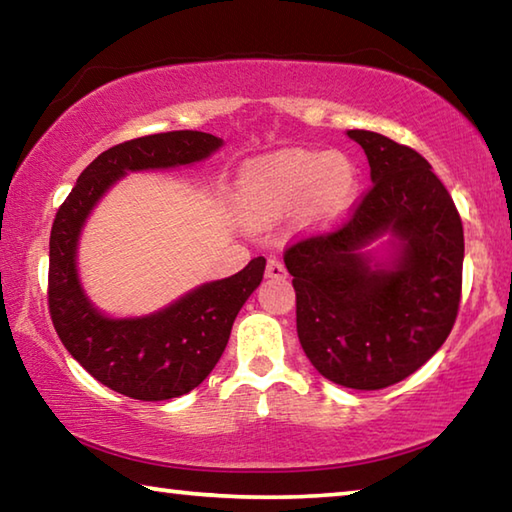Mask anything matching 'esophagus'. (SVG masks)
Here are the masks:
<instances>
[{
  "label": "esophagus",
  "mask_w": 512,
  "mask_h": 512,
  "mask_svg": "<svg viewBox=\"0 0 512 512\" xmlns=\"http://www.w3.org/2000/svg\"><path fill=\"white\" fill-rule=\"evenodd\" d=\"M266 277H273V280H284V277H287V268H284L282 262H277V259H268Z\"/></svg>",
  "instance_id": "34e87169"
}]
</instances>
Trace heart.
<instances>
[{
  "instance_id": "obj_1",
  "label": "heart",
  "mask_w": 512,
  "mask_h": 512,
  "mask_svg": "<svg viewBox=\"0 0 512 512\" xmlns=\"http://www.w3.org/2000/svg\"><path fill=\"white\" fill-rule=\"evenodd\" d=\"M359 171L339 151H284L241 171L239 205L250 225H271L293 212L305 230H323L348 212Z\"/></svg>"
}]
</instances>
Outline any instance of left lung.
Returning <instances> with one entry per match:
<instances>
[{
  "label": "left lung",
  "instance_id": "1",
  "mask_svg": "<svg viewBox=\"0 0 512 512\" xmlns=\"http://www.w3.org/2000/svg\"><path fill=\"white\" fill-rule=\"evenodd\" d=\"M372 187L341 230L284 255L298 339L334 384L379 391L427 363L452 332L463 275V223L431 164L372 131H348Z\"/></svg>",
  "mask_w": 512,
  "mask_h": 512
}]
</instances>
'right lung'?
<instances>
[{"label":"right lung","mask_w":512,"mask_h":512,"mask_svg":"<svg viewBox=\"0 0 512 512\" xmlns=\"http://www.w3.org/2000/svg\"><path fill=\"white\" fill-rule=\"evenodd\" d=\"M223 140L201 131L137 137L103 151L76 180L49 239V311L67 352L126 397L162 402L180 397L210 375L228 345L239 309L264 277L266 259L244 271L203 282L144 316H110L90 300L79 273V244L99 201L121 178L205 162Z\"/></svg>","instance_id":"add662e5"}]
</instances>
